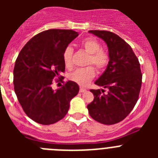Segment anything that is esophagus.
<instances>
[{
    "label": "esophagus",
    "instance_id": "1",
    "mask_svg": "<svg viewBox=\"0 0 158 158\" xmlns=\"http://www.w3.org/2000/svg\"><path fill=\"white\" fill-rule=\"evenodd\" d=\"M79 91H80V93H84V92L86 91V89L83 87H80V90Z\"/></svg>",
    "mask_w": 158,
    "mask_h": 158
}]
</instances>
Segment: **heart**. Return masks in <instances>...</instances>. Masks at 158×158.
Returning a JSON list of instances; mask_svg holds the SVG:
<instances>
[{
	"label": "heart",
	"instance_id": "obj_1",
	"mask_svg": "<svg viewBox=\"0 0 158 158\" xmlns=\"http://www.w3.org/2000/svg\"><path fill=\"white\" fill-rule=\"evenodd\" d=\"M81 46L89 56L87 60V65H95L99 71L105 69L110 62V56L108 53L101 49V44L95 38L89 37L82 40ZM73 50L71 47H67L63 51L62 58L67 68H71L73 65L72 58ZM96 75L95 68L89 65L85 68L77 69L69 75V79L72 81L76 82L80 85H85Z\"/></svg>",
	"mask_w": 158,
	"mask_h": 158
}]
</instances>
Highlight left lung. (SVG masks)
I'll return each instance as SVG.
<instances>
[{
	"label": "left lung",
	"mask_w": 158,
	"mask_h": 158,
	"mask_svg": "<svg viewBox=\"0 0 158 158\" xmlns=\"http://www.w3.org/2000/svg\"><path fill=\"white\" fill-rule=\"evenodd\" d=\"M89 32L107 43L110 62L95 82L108 91L104 93V89H91L94 100L87 107L93 119L111 125L123 120L138 101L142 79L140 64L131 46L116 34L99 30Z\"/></svg>",
	"instance_id": "1"
}]
</instances>
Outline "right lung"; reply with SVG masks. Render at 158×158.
Wrapping results in <instances>:
<instances>
[{
	"instance_id": "right-lung-1",
	"label": "right lung",
	"mask_w": 158,
	"mask_h": 158,
	"mask_svg": "<svg viewBox=\"0 0 158 158\" xmlns=\"http://www.w3.org/2000/svg\"><path fill=\"white\" fill-rule=\"evenodd\" d=\"M73 30L50 29L31 38L19 52L13 70L14 90L26 115L43 125L57 123L65 117L69 102L79 92L76 82L68 81L56 91L53 79L63 81L62 54L77 37Z\"/></svg>"
}]
</instances>
